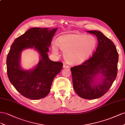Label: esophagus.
<instances>
[{"label": "esophagus", "instance_id": "obj_1", "mask_svg": "<svg viewBox=\"0 0 125 125\" xmlns=\"http://www.w3.org/2000/svg\"><path fill=\"white\" fill-rule=\"evenodd\" d=\"M63 67L64 69H66V68H69V66L68 65H67L66 64H64Z\"/></svg>", "mask_w": 125, "mask_h": 125}]
</instances>
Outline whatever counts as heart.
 Returning a JSON list of instances; mask_svg holds the SVG:
<instances>
[{
    "label": "heart",
    "instance_id": "b5f03b06",
    "mask_svg": "<svg viewBox=\"0 0 125 125\" xmlns=\"http://www.w3.org/2000/svg\"><path fill=\"white\" fill-rule=\"evenodd\" d=\"M57 44L67 62L77 64L85 62L92 54L97 46V40L92 35L71 34L59 38ZM52 50L58 53L56 44H53Z\"/></svg>",
    "mask_w": 125,
    "mask_h": 125
}]
</instances>
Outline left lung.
I'll return each instance as SVG.
<instances>
[{
	"label": "left lung",
	"mask_w": 125,
	"mask_h": 125,
	"mask_svg": "<svg viewBox=\"0 0 125 125\" xmlns=\"http://www.w3.org/2000/svg\"><path fill=\"white\" fill-rule=\"evenodd\" d=\"M97 38L98 46L91 58L71 67L73 88L80 97L93 99L108 91L117 74L118 53L114 43L99 31H87ZM101 76L100 81L97 78Z\"/></svg>",
	"instance_id": "left-lung-1"
}]
</instances>
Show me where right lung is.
<instances>
[{
    "label": "right lung",
    "instance_id": "obj_1",
    "mask_svg": "<svg viewBox=\"0 0 125 125\" xmlns=\"http://www.w3.org/2000/svg\"><path fill=\"white\" fill-rule=\"evenodd\" d=\"M57 28H32L15 39L7 58V71L10 82L24 97L39 99L50 92L54 77L63 67V63L49 59L48 52ZM34 48L41 60L32 70H23L20 66L21 53L23 49Z\"/></svg>",
    "mask_w": 125,
    "mask_h": 125
}]
</instances>
